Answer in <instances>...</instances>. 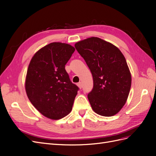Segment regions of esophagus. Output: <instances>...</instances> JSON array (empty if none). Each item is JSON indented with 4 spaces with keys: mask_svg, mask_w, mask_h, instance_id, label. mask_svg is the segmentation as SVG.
Returning a JSON list of instances; mask_svg holds the SVG:
<instances>
[{
    "mask_svg": "<svg viewBox=\"0 0 156 156\" xmlns=\"http://www.w3.org/2000/svg\"><path fill=\"white\" fill-rule=\"evenodd\" d=\"M77 86L79 87V88H82V83H81V82H79V83H77Z\"/></svg>",
    "mask_w": 156,
    "mask_h": 156,
    "instance_id": "obj_1",
    "label": "esophagus"
}]
</instances>
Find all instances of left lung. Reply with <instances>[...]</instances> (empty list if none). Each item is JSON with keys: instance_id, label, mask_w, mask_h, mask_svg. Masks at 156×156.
Segmentation results:
<instances>
[{"instance_id": "obj_1", "label": "left lung", "mask_w": 156, "mask_h": 156, "mask_svg": "<svg viewBox=\"0 0 156 156\" xmlns=\"http://www.w3.org/2000/svg\"><path fill=\"white\" fill-rule=\"evenodd\" d=\"M75 48L92 75L94 87L88 99L93 111L103 116L115 115L125 105L131 85L124 56L117 47L97 37L78 41Z\"/></svg>"}]
</instances>
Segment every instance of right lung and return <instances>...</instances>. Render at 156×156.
<instances>
[{
    "mask_svg": "<svg viewBox=\"0 0 156 156\" xmlns=\"http://www.w3.org/2000/svg\"><path fill=\"white\" fill-rule=\"evenodd\" d=\"M75 48L53 42L32 56L27 69L25 90L30 101L41 114L52 120L68 115L79 88L70 81L65 65Z\"/></svg>",
    "mask_w": 156,
    "mask_h": 156,
    "instance_id": "add662e5",
    "label": "right lung"
}]
</instances>
